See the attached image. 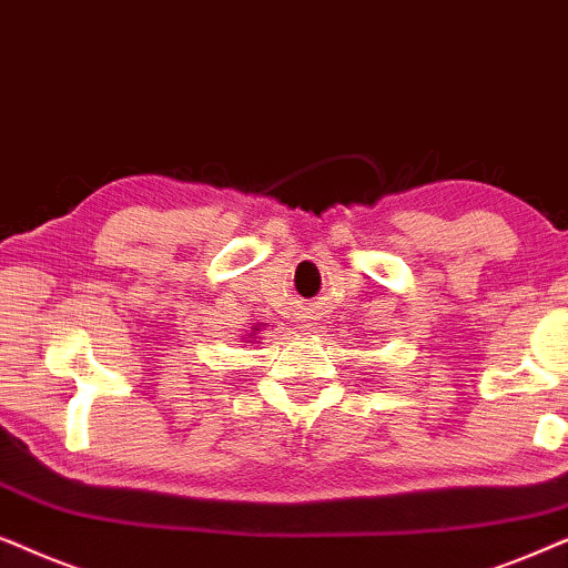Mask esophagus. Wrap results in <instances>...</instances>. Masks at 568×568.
<instances>
[{"instance_id": "obj_1", "label": "esophagus", "mask_w": 568, "mask_h": 568, "mask_svg": "<svg viewBox=\"0 0 568 568\" xmlns=\"http://www.w3.org/2000/svg\"><path fill=\"white\" fill-rule=\"evenodd\" d=\"M301 322H304V327H314L316 324V314L308 308V312H304V316H301Z\"/></svg>"}]
</instances>
